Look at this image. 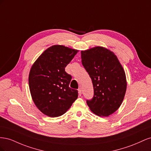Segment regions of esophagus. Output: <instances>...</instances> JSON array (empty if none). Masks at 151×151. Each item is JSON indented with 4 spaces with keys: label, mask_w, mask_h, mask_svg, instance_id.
I'll list each match as a JSON object with an SVG mask.
<instances>
[{
    "label": "esophagus",
    "mask_w": 151,
    "mask_h": 151,
    "mask_svg": "<svg viewBox=\"0 0 151 151\" xmlns=\"http://www.w3.org/2000/svg\"><path fill=\"white\" fill-rule=\"evenodd\" d=\"M78 93H79V96H81V94H82V91H81V89H78Z\"/></svg>",
    "instance_id": "34e87169"
}]
</instances>
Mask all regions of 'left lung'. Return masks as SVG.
Instances as JSON below:
<instances>
[{
	"instance_id": "obj_1",
	"label": "left lung",
	"mask_w": 151,
	"mask_h": 151,
	"mask_svg": "<svg viewBox=\"0 0 151 151\" xmlns=\"http://www.w3.org/2000/svg\"><path fill=\"white\" fill-rule=\"evenodd\" d=\"M82 63L92 79L94 97L87 101L90 110L108 116L120 108L127 90L124 69L114 52L103 47L81 51Z\"/></svg>"
}]
</instances>
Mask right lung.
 I'll return each mask as SVG.
<instances>
[{"mask_svg":"<svg viewBox=\"0 0 151 151\" xmlns=\"http://www.w3.org/2000/svg\"><path fill=\"white\" fill-rule=\"evenodd\" d=\"M78 52L63 45H52L32 65L28 78L30 93L36 106L44 115H63L78 97L77 90L69 88L72 77L65 71Z\"/></svg>","mask_w":151,"mask_h":151,"instance_id":"add662e5","label":"right lung"}]
</instances>
